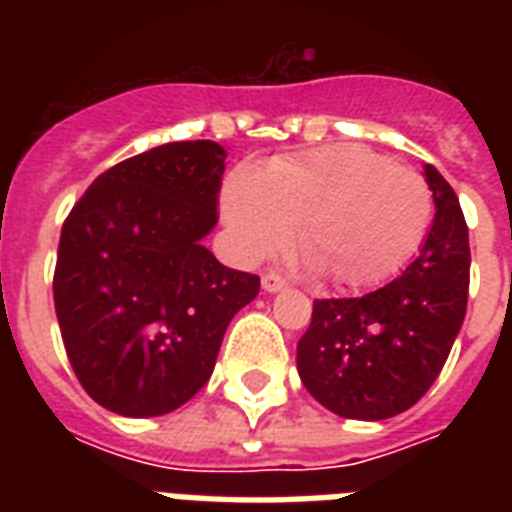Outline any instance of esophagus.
I'll list each match as a JSON object with an SVG mask.
<instances>
[{
    "instance_id": "esophagus-1",
    "label": "esophagus",
    "mask_w": 512,
    "mask_h": 512,
    "mask_svg": "<svg viewBox=\"0 0 512 512\" xmlns=\"http://www.w3.org/2000/svg\"><path fill=\"white\" fill-rule=\"evenodd\" d=\"M287 287V279L276 271H268L263 273V289L265 292H279V289Z\"/></svg>"
}]
</instances>
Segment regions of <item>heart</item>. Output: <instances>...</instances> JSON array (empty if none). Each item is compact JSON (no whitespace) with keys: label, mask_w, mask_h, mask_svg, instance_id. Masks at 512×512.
I'll return each mask as SVG.
<instances>
[{"label":"heart","mask_w":512,"mask_h":512,"mask_svg":"<svg viewBox=\"0 0 512 512\" xmlns=\"http://www.w3.org/2000/svg\"><path fill=\"white\" fill-rule=\"evenodd\" d=\"M436 201L428 180L356 143L273 159L265 172L236 170L223 217L244 260L297 247L340 287H377L409 265L428 239Z\"/></svg>","instance_id":"1"}]
</instances>
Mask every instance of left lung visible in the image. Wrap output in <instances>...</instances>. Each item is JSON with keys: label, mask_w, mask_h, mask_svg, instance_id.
<instances>
[{"label": "left lung", "mask_w": 512, "mask_h": 512, "mask_svg": "<svg viewBox=\"0 0 512 512\" xmlns=\"http://www.w3.org/2000/svg\"><path fill=\"white\" fill-rule=\"evenodd\" d=\"M436 217L420 255L364 297L313 300L297 372L321 406L350 420H388L420 401L444 369L468 311L470 244L460 199L425 164Z\"/></svg>", "instance_id": "8db88e82"}]
</instances>
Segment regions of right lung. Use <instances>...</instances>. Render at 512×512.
I'll list each match as a JSON object with an SVG mask.
<instances>
[{
  "mask_svg": "<svg viewBox=\"0 0 512 512\" xmlns=\"http://www.w3.org/2000/svg\"><path fill=\"white\" fill-rule=\"evenodd\" d=\"M225 151L180 140L98 175L60 231L52 297L76 380L124 417L183 406L260 276L215 260Z\"/></svg>",
  "mask_w": 512,
  "mask_h": 512,
  "instance_id": "obj_1",
  "label": "right lung"
}]
</instances>
